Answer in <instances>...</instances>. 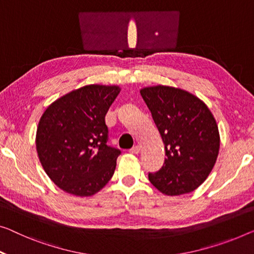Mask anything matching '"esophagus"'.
Masks as SVG:
<instances>
[{"mask_svg":"<svg viewBox=\"0 0 254 254\" xmlns=\"http://www.w3.org/2000/svg\"><path fill=\"white\" fill-rule=\"evenodd\" d=\"M130 151L131 154H139L140 153V146H134V147H132V148L128 150Z\"/></svg>","mask_w":254,"mask_h":254,"instance_id":"obj_1","label":"esophagus"}]
</instances>
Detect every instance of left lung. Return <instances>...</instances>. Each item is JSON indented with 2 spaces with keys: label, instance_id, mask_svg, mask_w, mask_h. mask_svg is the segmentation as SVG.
Segmentation results:
<instances>
[{
  "label": "left lung",
  "instance_id": "left-lung-1",
  "mask_svg": "<svg viewBox=\"0 0 254 254\" xmlns=\"http://www.w3.org/2000/svg\"><path fill=\"white\" fill-rule=\"evenodd\" d=\"M165 146L162 168L148 179L169 196L187 194L204 183L213 169L220 135L213 115L187 91L157 85L140 90Z\"/></svg>",
  "mask_w": 254,
  "mask_h": 254
}]
</instances>
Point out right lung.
Masks as SVG:
<instances>
[{
	"label": "right lung",
	"mask_w": 254,
	"mask_h": 254,
	"mask_svg": "<svg viewBox=\"0 0 254 254\" xmlns=\"http://www.w3.org/2000/svg\"><path fill=\"white\" fill-rule=\"evenodd\" d=\"M120 91L116 85H85L57 99L41 116L37 155L49 178L68 194L92 196L114 175L121 150L107 145L105 116Z\"/></svg>",
	"instance_id": "1"
}]
</instances>
